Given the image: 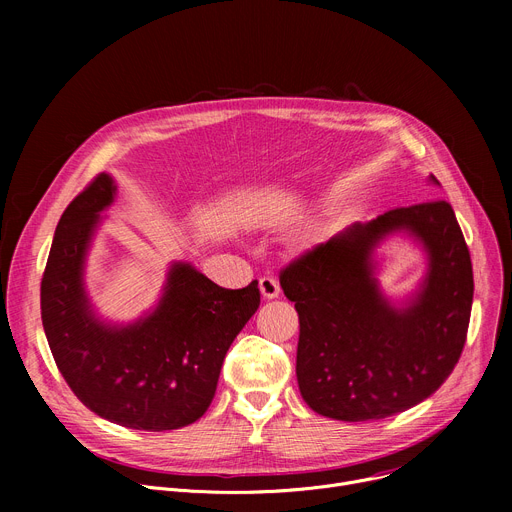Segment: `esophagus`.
Returning <instances> with one entry per match:
<instances>
[{
	"instance_id": "esophagus-1",
	"label": "esophagus",
	"mask_w": 512,
	"mask_h": 512,
	"mask_svg": "<svg viewBox=\"0 0 512 512\" xmlns=\"http://www.w3.org/2000/svg\"><path fill=\"white\" fill-rule=\"evenodd\" d=\"M259 290H261V294H263V299L272 301V299H278L280 284H278L274 278H270V276H263V278L259 280Z\"/></svg>"
}]
</instances>
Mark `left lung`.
Wrapping results in <instances>:
<instances>
[{"label": "left lung", "instance_id": "8db88e82", "mask_svg": "<svg viewBox=\"0 0 512 512\" xmlns=\"http://www.w3.org/2000/svg\"><path fill=\"white\" fill-rule=\"evenodd\" d=\"M429 182L440 184L436 176ZM405 233L428 255L418 290L400 304L379 288L374 249ZM299 313L303 400L340 421L384 419L432 396L459 363L473 303V267L446 201L390 209L353 224L280 274Z\"/></svg>", "mask_w": 512, "mask_h": 512}]
</instances>
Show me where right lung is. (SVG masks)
I'll return each instance as SVG.
<instances>
[{
  "mask_svg": "<svg viewBox=\"0 0 512 512\" xmlns=\"http://www.w3.org/2000/svg\"><path fill=\"white\" fill-rule=\"evenodd\" d=\"M116 191L103 172L62 213L41 280L43 330L85 407L124 427L166 432L209 409L228 348L261 297L257 280L228 290L174 261L147 315L126 326L103 321L87 297L85 263Z\"/></svg>",
  "mask_w": 512,
  "mask_h": 512,
  "instance_id": "right-lung-1",
  "label": "right lung"
}]
</instances>
